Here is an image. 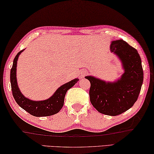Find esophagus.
Wrapping results in <instances>:
<instances>
[{"label": "esophagus", "mask_w": 154, "mask_h": 154, "mask_svg": "<svg viewBox=\"0 0 154 154\" xmlns=\"http://www.w3.org/2000/svg\"><path fill=\"white\" fill-rule=\"evenodd\" d=\"M86 74V70H82L79 72V78H84L85 77V75Z\"/></svg>", "instance_id": "34e87169"}]
</instances>
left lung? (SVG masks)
<instances>
[{
    "label": "left lung",
    "instance_id": "obj_1",
    "mask_svg": "<svg viewBox=\"0 0 154 154\" xmlns=\"http://www.w3.org/2000/svg\"><path fill=\"white\" fill-rule=\"evenodd\" d=\"M110 50L120 59L124 73L114 82L86 76L91 82L90 100L100 113L116 116L127 111L136 102L143 83L141 58L137 50L122 39L112 41Z\"/></svg>",
    "mask_w": 154,
    "mask_h": 154
}]
</instances>
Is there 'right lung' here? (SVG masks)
<instances>
[{
  "instance_id": "1",
  "label": "right lung",
  "mask_w": 154,
  "mask_h": 154,
  "mask_svg": "<svg viewBox=\"0 0 154 154\" xmlns=\"http://www.w3.org/2000/svg\"><path fill=\"white\" fill-rule=\"evenodd\" d=\"M24 50L16 55L10 72V82L13 97L19 106L27 113L36 117H45L54 115L62 109L66 92L79 81L75 79L61 86L51 97L45 100L34 101L25 97L18 86L17 79V66L18 57Z\"/></svg>"
}]
</instances>
